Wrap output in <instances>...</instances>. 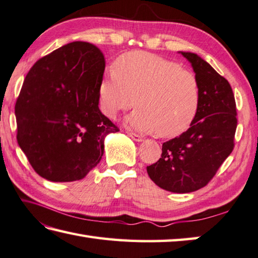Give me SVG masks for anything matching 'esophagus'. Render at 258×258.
<instances>
[{
  "label": "esophagus",
  "instance_id": "obj_1",
  "mask_svg": "<svg viewBox=\"0 0 258 258\" xmlns=\"http://www.w3.org/2000/svg\"><path fill=\"white\" fill-rule=\"evenodd\" d=\"M127 134H128L130 138H132V139L134 140V141H137V142H142L143 140H144L142 137H140V135L135 134V133H133V132H127Z\"/></svg>",
  "mask_w": 258,
  "mask_h": 258
}]
</instances>
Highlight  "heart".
<instances>
[{
  "mask_svg": "<svg viewBox=\"0 0 258 258\" xmlns=\"http://www.w3.org/2000/svg\"><path fill=\"white\" fill-rule=\"evenodd\" d=\"M138 107L128 124L143 133L175 138L189 128L201 105V87L193 72L161 56L131 51L105 72L99 84L102 113L115 118Z\"/></svg>",
  "mask_w": 258,
  "mask_h": 258,
  "instance_id": "b5f03b06",
  "label": "heart"
}]
</instances>
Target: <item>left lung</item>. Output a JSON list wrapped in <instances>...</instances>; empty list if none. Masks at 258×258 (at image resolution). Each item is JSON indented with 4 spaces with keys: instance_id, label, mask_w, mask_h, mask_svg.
Listing matches in <instances>:
<instances>
[{
    "instance_id": "obj_1",
    "label": "left lung",
    "mask_w": 258,
    "mask_h": 258,
    "mask_svg": "<svg viewBox=\"0 0 258 258\" xmlns=\"http://www.w3.org/2000/svg\"><path fill=\"white\" fill-rule=\"evenodd\" d=\"M189 60L201 87V105L190 127L162 144L161 158L147 167L154 184L172 193L207 186L235 147L237 108L227 79L199 55L180 51Z\"/></svg>"
}]
</instances>
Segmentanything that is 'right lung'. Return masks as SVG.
<instances>
[{
    "mask_svg": "<svg viewBox=\"0 0 258 258\" xmlns=\"http://www.w3.org/2000/svg\"><path fill=\"white\" fill-rule=\"evenodd\" d=\"M105 57L74 41L32 65L16 102L17 140L34 170L56 182L80 180L104 154L107 134L119 128L101 113Z\"/></svg>",
    "mask_w": 258,
    "mask_h": 258,
    "instance_id": "add662e5",
    "label": "right lung"
}]
</instances>
